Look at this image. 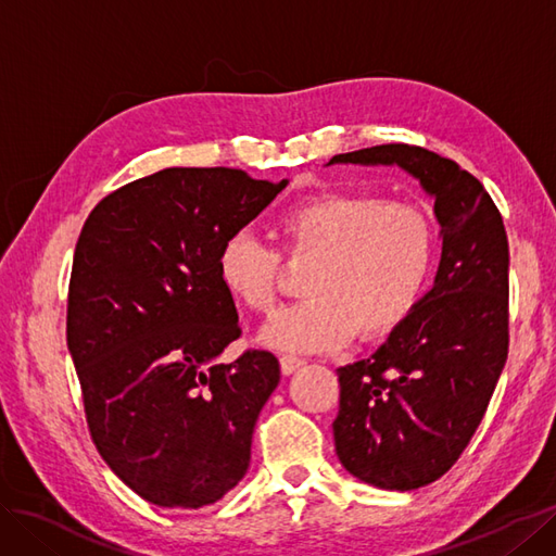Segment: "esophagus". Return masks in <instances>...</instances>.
<instances>
[{
	"label": "esophagus",
	"instance_id": "34e87169",
	"mask_svg": "<svg viewBox=\"0 0 556 556\" xmlns=\"http://www.w3.org/2000/svg\"><path fill=\"white\" fill-rule=\"evenodd\" d=\"M304 366V359H296V357H280V371H282V376H292V374H296L299 368Z\"/></svg>",
	"mask_w": 556,
	"mask_h": 556
}]
</instances>
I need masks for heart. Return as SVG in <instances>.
Returning a JSON list of instances; mask_svg holds the SVG:
<instances>
[{
    "label": "heart",
    "mask_w": 556,
    "mask_h": 556,
    "mask_svg": "<svg viewBox=\"0 0 556 556\" xmlns=\"http://www.w3.org/2000/svg\"><path fill=\"white\" fill-rule=\"evenodd\" d=\"M276 233L290 257H315L304 282L311 296L268 317L257 341L290 355L343 348L355 331L378 339L419 306L433 266L427 213L371 192L323 190L285 206ZM217 278L241 306H274L280 255L250 231L217 250Z\"/></svg>",
    "instance_id": "obj_1"
}]
</instances>
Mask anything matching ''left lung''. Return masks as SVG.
I'll use <instances>...</instances> for the list:
<instances>
[{
  "mask_svg": "<svg viewBox=\"0 0 556 556\" xmlns=\"http://www.w3.org/2000/svg\"><path fill=\"white\" fill-rule=\"evenodd\" d=\"M329 164L401 166L433 199L441 225L433 288L371 357L336 371L331 427L343 468L380 490L410 492L459 459L506 366V227L482 182L431 150L387 143Z\"/></svg>",
  "mask_w": 556,
  "mask_h": 556,
  "instance_id": "1",
  "label": "left lung"
}]
</instances>
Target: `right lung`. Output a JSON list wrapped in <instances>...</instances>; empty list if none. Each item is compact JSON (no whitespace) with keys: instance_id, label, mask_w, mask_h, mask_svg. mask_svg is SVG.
Here are the masks:
<instances>
[{"instance_id":"obj_1","label":"right lung","mask_w":556,"mask_h":556,"mask_svg":"<svg viewBox=\"0 0 556 556\" xmlns=\"http://www.w3.org/2000/svg\"><path fill=\"white\" fill-rule=\"evenodd\" d=\"M285 188L172 166L111 192L83 225L66 345L99 454L155 506H211L250 466L280 366L264 350L217 362L241 327L215 260Z\"/></svg>"}]
</instances>
